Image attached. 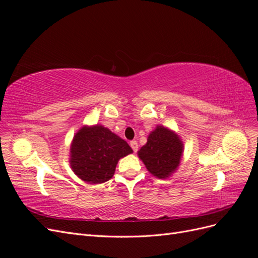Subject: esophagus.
I'll return each instance as SVG.
<instances>
[{"label":"esophagus","mask_w":258,"mask_h":258,"mask_svg":"<svg viewBox=\"0 0 258 258\" xmlns=\"http://www.w3.org/2000/svg\"><path fill=\"white\" fill-rule=\"evenodd\" d=\"M130 146H131L132 150H134V152H135V153H137V152H138L139 145H138V142H137V141H131V142H130Z\"/></svg>","instance_id":"esophagus-1"}]
</instances>
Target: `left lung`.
Wrapping results in <instances>:
<instances>
[{
  "label": "left lung",
  "instance_id": "obj_1",
  "mask_svg": "<svg viewBox=\"0 0 258 258\" xmlns=\"http://www.w3.org/2000/svg\"><path fill=\"white\" fill-rule=\"evenodd\" d=\"M183 151L184 144L174 131L157 126L148 136L138 156L154 176L168 178L178 168Z\"/></svg>",
  "mask_w": 258,
  "mask_h": 258
}]
</instances>
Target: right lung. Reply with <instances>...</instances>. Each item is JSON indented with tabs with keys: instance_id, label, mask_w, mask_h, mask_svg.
<instances>
[{
	"instance_id": "add662e5",
	"label": "right lung",
	"mask_w": 258,
	"mask_h": 258,
	"mask_svg": "<svg viewBox=\"0 0 258 258\" xmlns=\"http://www.w3.org/2000/svg\"><path fill=\"white\" fill-rule=\"evenodd\" d=\"M131 153L129 144L107 128L84 126L73 138L70 166L83 181L100 184L112 178L117 162Z\"/></svg>"
}]
</instances>
